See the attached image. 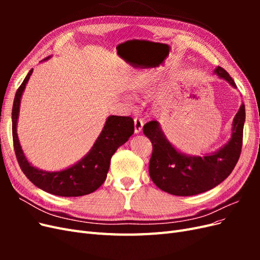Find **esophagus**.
Wrapping results in <instances>:
<instances>
[{"label":"esophagus","mask_w":260,"mask_h":260,"mask_svg":"<svg viewBox=\"0 0 260 260\" xmlns=\"http://www.w3.org/2000/svg\"><path fill=\"white\" fill-rule=\"evenodd\" d=\"M142 128H143V120L141 119V118L136 117L135 118V132L140 133L141 131H142Z\"/></svg>","instance_id":"34e87169"}]
</instances>
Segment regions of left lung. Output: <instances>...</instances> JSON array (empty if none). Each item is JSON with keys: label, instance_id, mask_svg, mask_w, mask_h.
Wrapping results in <instances>:
<instances>
[{"label": "left lung", "instance_id": "8db88e82", "mask_svg": "<svg viewBox=\"0 0 260 260\" xmlns=\"http://www.w3.org/2000/svg\"><path fill=\"white\" fill-rule=\"evenodd\" d=\"M215 74L232 86H237L231 76L218 66ZM245 106L242 105L233 119L232 138L218 152L202 157H191L179 153L164 136L156 120L144 124L143 133L151 140L153 153L148 171L153 182L160 190L172 195L191 196L217 186L228 178L237 165L243 144Z\"/></svg>", "mask_w": 260, "mask_h": 260}]
</instances>
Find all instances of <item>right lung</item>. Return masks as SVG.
<instances>
[{
  "label": "right lung",
  "instance_id": "obj_1",
  "mask_svg": "<svg viewBox=\"0 0 260 260\" xmlns=\"http://www.w3.org/2000/svg\"><path fill=\"white\" fill-rule=\"evenodd\" d=\"M32 70H30L20 84L13 104V143L19 167L31 182L48 193L64 196V198L90 194L104 183L112 156L117 148L127 142L133 135L135 122L128 116H109L103 131L101 132L90 153L79 162L68 169L57 172H48L35 168L23 155L16 132L20 99Z\"/></svg>",
  "mask_w": 260,
  "mask_h": 260
}]
</instances>
